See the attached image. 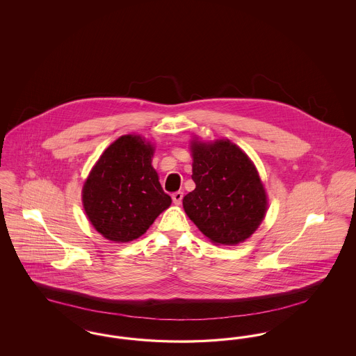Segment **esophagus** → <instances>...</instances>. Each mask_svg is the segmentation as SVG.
<instances>
[{
	"label": "esophagus",
	"mask_w": 356,
	"mask_h": 356,
	"mask_svg": "<svg viewBox=\"0 0 356 356\" xmlns=\"http://www.w3.org/2000/svg\"><path fill=\"white\" fill-rule=\"evenodd\" d=\"M172 200H173V203L176 204V205H180L181 200H183V192H181V191L175 192V193L172 195Z\"/></svg>",
	"instance_id": "esophagus-1"
}]
</instances>
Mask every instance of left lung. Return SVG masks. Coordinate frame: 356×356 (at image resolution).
I'll use <instances>...</instances> for the list:
<instances>
[{
	"label": "left lung",
	"mask_w": 356,
	"mask_h": 356,
	"mask_svg": "<svg viewBox=\"0 0 356 356\" xmlns=\"http://www.w3.org/2000/svg\"><path fill=\"white\" fill-rule=\"evenodd\" d=\"M191 149L196 188L184 196V211L212 243L236 245L254 234L267 211L254 163L229 140H193Z\"/></svg>",
	"instance_id": "obj_1"
}]
</instances>
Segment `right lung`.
Listing matches in <instances>:
<instances>
[{
	"label": "right lung",
	"instance_id": "right-lung-1",
	"mask_svg": "<svg viewBox=\"0 0 356 356\" xmlns=\"http://www.w3.org/2000/svg\"><path fill=\"white\" fill-rule=\"evenodd\" d=\"M153 151L140 136H121L90 170L83 204L88 219L105 238L135 240L172 203L153 170Z\"/></svg>",
	"mask_w": 356,
	"mask_h": 356
}]
</instances>
